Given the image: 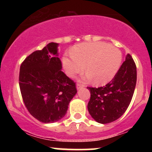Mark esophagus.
Here are the masks:
<instances>
[{
	"label": "esophagus",
	"mask_w": 152,
	"mask_h": 152,
	"mask_svg": "<svg viewBox=\"0 0 152 152\" xmlns=\"http://www.w3.org/2000/svg\"><path fill=\"white\" fill-rule=\"evenodd\" d=\"M83 87H84V85L81 84V83H77V84H76V88H77L78 90L81 89V88H83Z\"/></svg>",
	"instance_id": "obj_1"
}]
</instances>
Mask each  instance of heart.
<instances>
[{
	"mask_svg": "<svg viewBox=\"0 0 152 152\" xmlns=\"http://www.w3.org/2000/svg\"><path fill=\"white\" fill-rule=\"evenodd\" d=\"M71 55L62 58L66 74L74 76L81 72L86 65V78H93L97 85L105 84L114 77L122 59L119 50L103 42L80 43L72 48Z\"/></svg>",
	"mask_w": 152,
	"mask_h": 152,
	"instance_id": "obj_1",
	"label": "heart"
}]
</instances>
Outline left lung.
<instances>
[{"label":"left lung","mask_w":152,"mask_h":152,"mask_svg":"<svg viewBox=\"0 0 152 152\" xmlns=\"http://www.w3.org/2000/svg\"><path fill=\"white\" fill-rule=\"evenodd\" d=\"M137 83V66L130 54L115 76L106 86L87 87L91 97L88 112L100 124H109L118 119L129 106Z\"/></svg>","instance_id":"left-lung-1"}]
</instances>
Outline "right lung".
Segmentation results:
<instances>
[{
  "mask_svg": "<svg viewBox=\"0 0 152 152\" xmlns=\"http://www.w3.org/2000/svg\"><path fill=\"white\" fill-rule=\"evenodd\" d=\"M58 43H50L22 63L19 86L26 109L43 123L59 121L77 93L76 83L61 71Z\"/></svg>",
  "mask_w": 152,
  "mask_h": 152,
  "instance_id": "add662e5",
  "label": "right lung"
}]
</instances>
